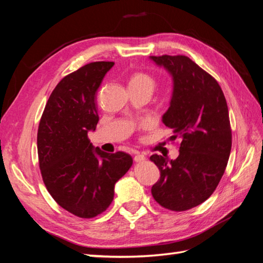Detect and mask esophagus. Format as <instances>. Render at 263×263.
Segmentation results:
<instances>
[{"label":"esophagus","mask_w":263,"mask_h":263,"mask_svg":"<svg viewBox=\"0 0 263 263\" xmlns=\"http://www.w3.org/2000/svg\"><path fill=\"white\" fill-rule=\"evenodd\" d=\"M145 159H146V157H145V155H143L141 153H136L135 156H134V161H135V162H142Z\"/></svg>","instance_id":"1"}]
</instances>
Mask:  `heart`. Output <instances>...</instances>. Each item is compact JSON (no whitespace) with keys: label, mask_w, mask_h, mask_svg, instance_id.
Listing matches in <instances>:
<instances>
[{"label":"heart","mask_w":263,"mask_h":263,"mask_svg":"<svg viewBox=\"0 0 263 263\" xmlns=\"http://www.w3.org/2000/svg\"><path fill=\"white\" fill-rule=\"evenodd\" d=\"M129 86H136L142 87V89H146L151 93L154 91L156 86V81L152 77V75L144 73V72H136L132 75L129 81ZM146 125V124H144Z\"/></svg>","instance_id":"heart-1"}]
</instances>
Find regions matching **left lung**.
Masks as SVG:
<instances>
[{
  "label": "left lung",
  "mask_w": 263,
  "mask_h": 263,
  "mask_svg": "<svg viewBox=\"0 0 263 263\" xmlns=\"http://www.w3.org/2000/svg\"><path fill=\"white\" fill-rule=\"evenodd\" d=\"M173 78V95L163 122L181 139L176 160L154 154L161 177L152 186L155 201L173 212L200 205L223 177L232 148L226 99L217 81L184 55L151 56Z\"/></svg>",
  "instance_id": "obj_1"
}]
</instances>
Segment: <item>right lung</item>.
<instances>
[{"instance_id":"1","label":"right lung","mask_w":263,"mask_h":263,"mask_svg":"<svg viewBox=\"0 0 263 263\" xmlns=\"http://www.w3.org/2000/svg\"><path fill=\"white\" fill-rule=\"evenodd\" d=\"M114 64L92 62L63 78L38 127V160L46 188L58 205L81 218L106 211L114 200L115 183L133 164L129 154L93 148L87 137L99 121L98 89Z\"/></svg>"}]
</instances>
